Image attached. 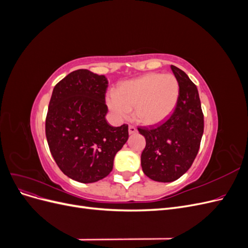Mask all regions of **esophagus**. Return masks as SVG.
Wrapping results in <instances>:
<instances>
[{
	"label": "esophagus",
	"instance_id": "obj_1",
	"mask_svg": "<svg viewBox=\"0 0 248 248\" xmlns=\"http://www.w3.org/2000/svg\"><path fill=\"white\" fill-rule=\"evenodd\" d=\"M128 132H129V134H134V133L138 132V129H137L134 126L129 125V127H128Z\"/></svg>",
	"mask_w": 248,
	"mask_h": 248
}]
</instances>
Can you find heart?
I'll return each mask as SVG.
<instances>
[{
  "instance_id": "1",
  "label": "heart",
  "mask_w": 248,
  "mask_h": 248,
  "mask_svg": "<svg viewBox=\"0 0 248 248\" xmlns=\"http://www.w3.org/2000/svg\"><path fill=\"white\" fill-rule=\"evenodd\" d=\"M179 84L172 74L148 73L122 82L117 92L107 95V104L117 121L134 115L142 124L155 125L166 120L175 109Z\"/></svg>"
}]
</instances>
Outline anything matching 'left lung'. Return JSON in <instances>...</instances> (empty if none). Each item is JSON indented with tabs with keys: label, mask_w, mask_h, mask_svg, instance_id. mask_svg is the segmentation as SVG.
Returning a JSON list of instances; mask_svg holds the SVG:
<instances>
[{
	"label": "left lung",
	"mask_w": 248,
	"mask_h": 248,
	"mask_svg": "<svg viewBox=\"0 0 248 248\" xmlns=\"http://www.w3.org/2000/svg\"><path fill=\"white\" fill-rule=\"evenodd\" d=\"M179 84L174 112L154 126L138 128L146 139L140 156L142 171L157 182H172L188 170L199 152L204 116L197 86L187 74L170 65Z\"/></svg>",
	"instance_id": "obj_1"
}]
</instances>
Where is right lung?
Wrapping results in <instances>:
<instances>
[{
    "mask_svg": "<svg viewBox=\"0 0 248 248\" xmlns=\"http://www.w3.org/2000/svg\"><path fill=\"white\" fill-rule=\"evenodd\" d=\"M108 80L87 69L69 73L54 88L46 134L50 153L64 174L80 183L106 178L128 140V126L107 122Z\"/></svg>",
    "mask_w": 248,
    "mask_h": 248,
    "instance_id": "right-lung-1",
    "label": "right lung"
}]
</instances>
